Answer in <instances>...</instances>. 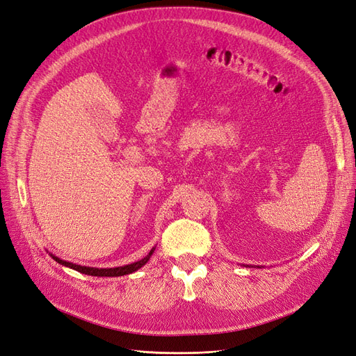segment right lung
Masks as SVG:
<instances>
[{"instance_id":"add662e5","label":"right lung","mask_w":356,"mask_h":356,"mask_svg":"<svg viewBox=\"0 0 356 356\" xmlns=\"http://www.w3.org/2000/svg\"><path fill=\"white\" fill-rule=\"evenodd\" d=\"M152 252H154V249H152V251H151L147 257L142 258L140 261H136V262H134V264H129V266H124V267H115V268H92V267H82V266L72 264V262H67V261H63V259H60V258H57V257H54V255H52V258H54V259L58 262V264H61V266L70 267V268H73V270H76V271H79V273H83V274H88V275H97V277H117V275H124V274L134 273V271H136L138 268H140L142 266L147 264L149 257L152 255Z\"/></svg>"}]
</instances>
